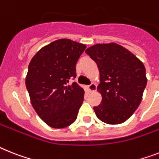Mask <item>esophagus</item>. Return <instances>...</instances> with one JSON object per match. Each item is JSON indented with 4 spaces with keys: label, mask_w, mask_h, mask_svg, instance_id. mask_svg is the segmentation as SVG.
Here are the masks:
<instances>
[{
    "label": "esophagus",
    "mask_w": 159,
    "mask_h": 159,
    "mask_svg": "<svg viewBox=\"0 0 159 159\" xmlns=\"http://www.w3.org/2000/svg\"><path fill=\"white\" fill-rule=\"evenodd\" d=\"M96 89H97V86H96L94 83H91L90 85L88 86V90H89V91L90 92L95 91Z\"/></svg>",
    "instance_id": "34e87169"
}]
</instances>
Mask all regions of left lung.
<instances>
[{
  "instance_id": "1",
  "label": "left lung",
  "mask_w": 159,
  "mask_h": 159,
  "mask_svg": "<svg viewBox=\"0 0 159 159\" xmlns=\"http://www.w3.org/2000/svg\"><path fill=\"white\" fill-rule=\"evenodd\" d=\"M86 53L95 61L100 73L97 90L102 102L94 107L102 122L118 125L137 110L142 99L147 79L143 63L120 45L111 43L88 48Z\"/></svg>"
}]
</instances>
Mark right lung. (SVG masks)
<instances>
[{"label": "right lung", "mask_w": 159, "mask_h": 159, "mask_svg": "<svg viewBox=\"0 0 159 159\" xmlns=\"http://www.w3.org/2000/svg\"><path fill=\"white\" fill-rule=\"evenodd\" d=\"M86 46L61 39L43 47L30 61L26 86L39 116L54 129L76 120L84 90L70 80L76 77V64Z\"/></svg>", "instance_id": "1"}]
</instances>
